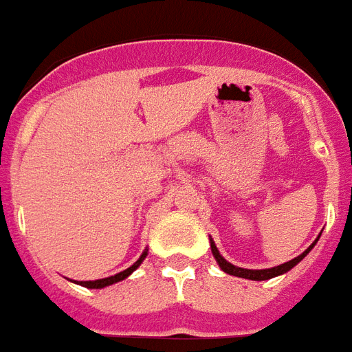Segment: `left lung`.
Here are the masks:
<instances>
[{"instance_id": "1", "label": "left lung", "mask_w": 352, "mask_h": 352, "mask_svg": "<svg viewBox=\"0 0 352 352\" xmlns=\"http://www.w3.org/2000/svg\"><path fill=\"white\" fill-rule=\"evenodd\" d=\"M320 238V236H318ZM318 238L315 241H313L311 245H309L308 249L304 250L300 256H297V258L290 259V261L283 263V265H279V267H272V268H263V270H249V268H240V267H234L232 263L226 261L223 259V256L220 254V250L217 249V245H214V241L211 240V252L212 256H214V259H217V263L220 265V268L226 274H229V276H236V277H243V279H250V281H267V279H272V277H277L281 276V274H286L288 270H292V268L297 265L299 261H302L304 258H306V254L309 252V250L315 247V243L318 241Z\"/></svg>"}]
</instances>
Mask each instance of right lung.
<instances>
[{"mask_svg":"<svg viewBox=\"0 0 352 352\" xmlns=\"http://www.w3.org/2000/svg\"><path fill=\"white\" fill-rule=\"evenodd\" d=\"M146 254H148V250L144 249V252L141 254L140 256V259H138V261L134 263V265H132V267H129L126 268V270H123V272H120V274H116V276H111V277H105V279H96V281H75L76 285H80V286H85V288H96V290H98V288H105V286H109V285H114V283H120V281H123V279H125V277H129L132 274V272L135 270V268L140 267L141 263H143V259L146 258Z\"/></svg>","mask_w":352,"mask_h":352,"instance_id":"1","label":"right lung"}]
</instances>
